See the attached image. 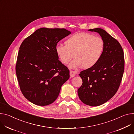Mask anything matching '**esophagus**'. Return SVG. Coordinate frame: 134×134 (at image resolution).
I'll use <instances>...</instances> for the list:
<instances>
[{"instance_id":"obj_1","label":"esophagus","mask_w":134,"mask_h":134,"mask_svg":"<svg viewBox=\"0 0 134 134\" xmlns=\"http://www.w3.org/2000/svg\"><path fill=\"white\" fill-rule=\"evenodd\" d=\"M76 73L75 72V71L70 70V77H73L75 76L76 75Z\"/></svg>"}]
</instances>
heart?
I'll list each match as a JSON object with an SVG mask.
<instances>
[{
  "instance_id": "obj_1",
  "label": "heart",
  "mask_w": 134,
  "mask_h": 134,
  "mask_svg": "<svg viewBox=\"0 0 134 134\" xmlns=\"http://www.w3.org/2000/svg\"><path fill=\"white\" fill-rule=\"evenodd\" d=\"M104 42L99 37L86 32L76 33L67 38L65 46L58 44L55 48L56 54L62 64L70 65L72 68L82 67L91 68L100 60L104 50Z\"/></svg>"
}]
</instances>
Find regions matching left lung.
Instances as JSON below:
<instances>
[{
    "mask_svg": "<svg viewBox=\"0 0 134 134\" xmlns=\"http://www.w3.org/2000/svg\"><path fill=\"white\" fill-rule=\"evenodd\" d=\"M88 31L99 33L104 42V50L95 66L79 74L82 85L77 93L83 103L98 106L107 102L119 90L124 69V52L119 42L104 30Z\"/></svg>",
    "mask_w": 134,
    "mask_h": 134,
    "instance_id": "1",
    "label": "left lung"
}]
</instances>
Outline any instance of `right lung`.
Segmentation results:
<instances>
[{"label": "right lung", "instance_id": "obj_1", "mask_svg": "<svg viewBox=\"0 0 134 134\" xmlns=\"http://www.w3.org/2000/svg\"><path fill=\"white\" fill-rule=\"evenodd\" d=\"M71 32L65 29L41 28L21 43L15 66L23 95L34 104L52 103L69 78V70L56 54L58 42Z\"/></svg>", "mask_w": 134, "mask_h": 134}]
</instances>
